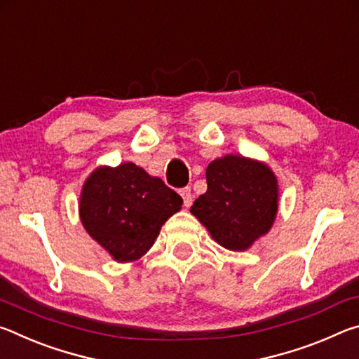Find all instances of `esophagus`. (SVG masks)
Listing matches in <instances>:
<instances>
[{
    "mask_svg": "<svg viewBox=\"0 0 359 359\" xmlns=\"http://www.w3.org/2000/svg\"><path fill=\"white\" fill-rule=\"evenodd\" d=\"M179 193H180L182 199H184V205H185V208H190L191 203H193V194H191V188H190V187L180 188Z\"/></svg>",
    "mask_w": 359,
    "mask_h": 359,
    "instance_id": "34e87169",
    "label": "esophagus"
}]
</instances>
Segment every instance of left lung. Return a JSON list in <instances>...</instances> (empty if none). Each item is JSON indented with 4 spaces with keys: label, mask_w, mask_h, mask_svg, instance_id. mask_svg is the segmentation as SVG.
<instances>
[{
    "label": "left lung",
    "mask_w": 359,
    "mask_h": 359,
    "mask_svg": "<svg viewBox=\"0 0 359 359\" xmlns=\"http://www.w3.org/2000/svg\"><path fill=\"white\" fill-rule=\"evenodd\" d=\"M205 180L208 191L190 212L215 242L244 252L267 234L278 209L277 177L269 166L242 155H224L208 166Z\"/></svg>",
    "instance_id": "8db88e82"
}]
</instances>
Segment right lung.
Returning a JSON list of instances; mask_svg holds the SVG:
<instances>
[{
	"label": "right lung",
	"mask_w": 359,
	"mask_h": 359,
	"mask_svg": "<svg viewBox=\"0 0 359 359\" xmlns=\"http://www.w3.org/2000/svg\"><path fill=\"white\" fill-rule=\"evenodd\" d=\"M182 198L165 182L135 163L100 166L85 180L79 214L87 233L118 263H130L150 250Z\"/></svg>",
	"instance_id": "right-lung-1"
}]
</instances>
